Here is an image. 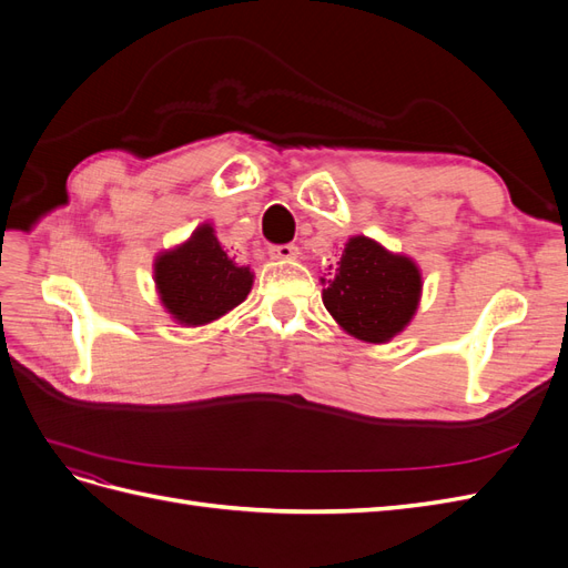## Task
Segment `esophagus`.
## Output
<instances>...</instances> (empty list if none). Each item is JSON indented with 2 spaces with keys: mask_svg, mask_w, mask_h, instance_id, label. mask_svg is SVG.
Masks as SVG:
<instances>
[{
  "mask_svg": "<svg viewBox=\"0 0 568 568\" xmlns=\"http://www.w3.org/2000/svg\"><path fill=\"white\" fill-rule=\"evenodd\" d=\"M270 257H272V261H280V263H291V261H296V257H298V246H294V244L272 246Z\"/></svg>",
  "mask_w": 568,
  "mask_h": 568,
  "instance_id": "1",
  "label": "esophagus"
}]
</instances>
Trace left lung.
I'll return each instance as SVG.
<instances>
[{"label":"left lung","instance_id":"8db88e82","mask_svg":"<svg viewBox=\"0 0 568 568\" xmlns=\"http://www.w3.org/2000/svg\"><path fill=\"white\" fill-rule=\"evenodd\" d=\"M329 270V280L320 277L322 303L346 334L365 343H388L415 317L424 282L409 255L355 234Z\"/></svg>","mask_w":568,"mask_h":568}]
</instances>
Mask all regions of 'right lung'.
<instances>
[{"instance_id":"obj_1","label":"right lung","mask_w":568,"mask_h":568,"mask_svg":"<svg viewBox=\"0 0 568 568\" xmlns=\"http://www.w3.org/2000/svg\"><path fill=\"white\" fill-rule=\"evenodd\" d=\"M153 282L170 317L182 326H203L246 301L253 272L234 263L217 242L215 227L203 222L186 242L156 255Z\"/></svg>"}]
</instances>
